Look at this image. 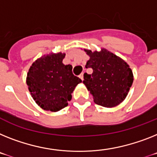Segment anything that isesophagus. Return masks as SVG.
Masks as SVG:
<instances>
[{
	"label": "esophagus",
	"mask_w": 157,
	"mask_h": 157,
	"mask_svg": "<svg viewBox=\"0 0 157 157\" xmlns=\"http://www.w3.org/2000/svg\"><path fill=\"white\" fill-rule=\"evenodd\" d=\"M79 77L81 79V81H83V80H84V72H82V73L79 76Z\"/></svg>",
	"instance_id": "34e87169"
}]
</instances>
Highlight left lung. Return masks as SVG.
I'll use <instances>...</instances> for the list:
<instances>
[{"instance_id": "8db88e82", "label": "left lung", "mask_w": 157, "mask_h": 157, "mask_svg": "<svg viewBox=\"0 0 157 157\" xmlns=\"http://www.w3.org/2000/svg\"><path fill=\"white\" fill-rule=\"evenodd\" d=\"M84 50L90 57L85 68H93V73H85L83 83L95 103L105 108L116 107L126 98L133 82L129 65L105 48L94 52Z\"/></svg>"}]
</instances>
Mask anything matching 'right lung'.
<instances>
[{"mask_svg":"<svg viewBox=\"0 0 157 157\" xmlns=\"http://www.w3.org/2000/svg\"><path fill=\"white\" fill-rule=\"evenodd\" d=\"M65 53L51 52L34 61L26 77L28 88L36 104L46 111L57 112L68 105L81 79L71 64H63Z\"/></svg>","mask_w":157,"mask_h":157,"instance_id":"1","label":"right lung"}]
</instances>
